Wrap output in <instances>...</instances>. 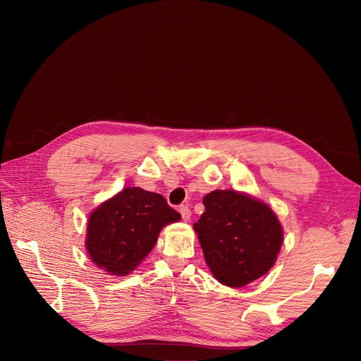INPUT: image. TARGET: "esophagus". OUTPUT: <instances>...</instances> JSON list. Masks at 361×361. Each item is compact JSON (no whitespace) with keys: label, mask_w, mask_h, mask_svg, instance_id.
<instances>
[{"label":"esophagus","mask_w":361,"mask_h":361,"mask_svg":"<svg viewBox=\"0 0 361 361\" xmlns=\"http://www.w3.org/2000/svg\"><path fill=\"white\" fill-rule=\"evenodd\" d=\"M178 211H180V214H181V218H183V221H190V216H192V211L188 209V206H185V204H183V206H180L178 207Z\"/></svg>","instance_id":"1"}]
</instances>
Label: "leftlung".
Masks as SVG:
<instances>
[{
	"instance_id": "obj_1",
	"label": "left lung",
	"mask_w": 361,
	"mask_h": 361,
	"mask_svg": "<svg viewBox=\"0 0 361 361\" xmlns=\"http://www.w3.org/2000/svg\"><path fill=\"white\" fill-rule=\"evenodd\" d=\"M203 204L193 228L221 283L240 288L274 267L283 233L267 203L235 190H215L203 197Z\"/></svg>"
}]
</instances>
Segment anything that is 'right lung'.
Masks as SVG:
<instances>
[{"label":"right lung","instance_id":"obj_1","mask_svg":"<svg viewBox=\"0 0 361 361\" xmlns=\"http://www.w3.org/2000/svg\"><path fill=\"white\" fill-rule=\"evenodd\" d=\"M180 218L164 196L127 187L90 214L86 250L98 268L124 276L154 249L164 226Z\"/></svg>","mask_w":361,"mask_h":361}]
</instances>
